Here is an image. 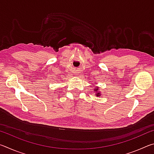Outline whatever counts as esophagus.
<instances>
[{
	"instance_id": "1",
	"label": "esophagus",
	"mask_w": 154,
	"mask_h": 154,
	"mask_svg": "<svg viewBox=\"0 0 154 154\" xmlns=\"http://www.w3.org/2000/svg\"><path fill=\"white\" fill-rule=\"evenodd\" d=\"M75 73H77V72H75ZM76 75H77V74H76Z\"/></svg>"
}]
</instances>
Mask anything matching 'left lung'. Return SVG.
<instances>
[{
	"mask_svg": "<svg viewBox=\"0 0 154 154\" xmlns=\"http://www.w3.org/2000/svg\"><path fill=\"white\" fill-rule=\"evenodd\" d=\"M99 88H95L94 90V92L96 93V96H100V93L99 92Z\"/></svg>",
	"mask_w": 154,
	"mask_h": 154,
	"instance_id": "obj_1",
	"label": "left lung"
}]
</instances>
